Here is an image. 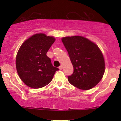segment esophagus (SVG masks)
I'll use <instances>...</instances> for the list:
<instances>
[{"instance_id":"obj_1","label":"esophagus","mask_w":121,"mask_h":121,"mask_svg":"<svg viewBox=\"0 0 121 121\" xmlns=\"http://www.w3.org/2000/svg\"><path fill=\"white\" fill-rule=\"evenodd\" d=\"M59 69H60V70H62V69H63V67H62V65L59 66Z\"/></svg>"}]
</instances>
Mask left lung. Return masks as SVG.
Masks as SVG:
<instances>
[{"instance_id":"left-lung-1","label":"left lung","mask_w":121,"mask_h":121,"mask_svg":"<svg viewBox=\"0 0 121 121\" xmlns=\"http://www.w3.org/2000/svg\"><path fill=\"white\" fill-rule=\"evenodd\" d=\"M68 51L74 72L68 76L72 85L82 90H89L100 82L105 73V60L96 44L82 36L62 39Z\"/></svg>"}]
</instances>
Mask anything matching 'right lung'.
I'll return each mask as SVG.
<instances>
[{"label": "right lung", "instance_id": "obj_1", "mask_svg": "<svg viewBox=\"0 0 121 121\" xmlns=\"http://www.w3.org/2000/svg\"><path fill=\"white\" fill-rule=\"evenodd\" d=\"M52 36L36 34L26 40L18 51L16 67L21 80L28 86L39 89L52 81L58 68L46 53L55 41Z\"/></svg>", "mask_w": 121, "mask_h": 121}]
</instances>
